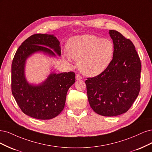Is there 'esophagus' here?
Returning <instances> with one entry per match:
<instances>
[{
  "instance_id": "obj_1",
  "label": "esophagus",
  "mask_w": 152,
  "mask_h": 152,
  "mask_svg": "<svg viewBox=\"0 0 152 152\" xmlns=\"http://www.w3.org/2000/svg\"><path fill=\"white\" fill-rule=\"evenodd\" d=\"M76 79L77 80H81L83 79V77H82V76H81L80 75L77 74V75H76Z\"/></svg>"
}]
</instances>
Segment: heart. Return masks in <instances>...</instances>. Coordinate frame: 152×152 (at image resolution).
Wrapping results in <instances>:
<instances>
[{"mask_svg": "<svg viewBox=\"0 0 152 152\" xmlns=\"http://www.w3.org/2000/svg\"><path fill=\"white\" fill-rule=\"evenodd\" d=\"M69 56L78 62L79 70L86 76H95L109 66L114 53V45L109 39L93 35L76 36L67 43Z\"/></svg>", "mask_w": 152, "mask_h": 152, "instance_id": "b5f03b06", "label": "heart"}]
</instances>
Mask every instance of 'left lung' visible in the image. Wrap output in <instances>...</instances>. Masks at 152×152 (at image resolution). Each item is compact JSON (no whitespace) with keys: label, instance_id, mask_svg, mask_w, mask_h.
<instances>
[{"label":"left lung","instance_id":"8db88e82","mask_svg":"<svg viewBox=\"0 0 152 152\" xmlns=\"http://www.w3.org/2000/svg\"><path fill=\"white\" fill-rule=\"evenodd\" d=\"M109 34L114 45L110 64L85 83L91 109L99 115L112 117L126 112L138 96L141 64L129 39L115 30Z\"/></svg>","mask_w":152,"mask_h":152}]
</instances>
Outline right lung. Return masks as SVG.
Returning <instances> with one entry per match:
<instances>
[{"label":"right lung","instance_id":"add662e5","mask_svg":"<svg viewBox=\"0 0 152 152\" xmlns=\"http://www.w3.org/2000/svg\"><path fill=\"white\" fill-rule=\"evenodd\" d=\"M60 42L53 35L35 34L19 46L11 66V90L18 106L26 115L47 120L54 118L64 109L67 92L75 82L74 72L51 73L41 84L30 85L24 76L26 60L33 53L43 52L61 56Z\"/></svg>","mask_w":152,"mask_h":152}]
</instances>
